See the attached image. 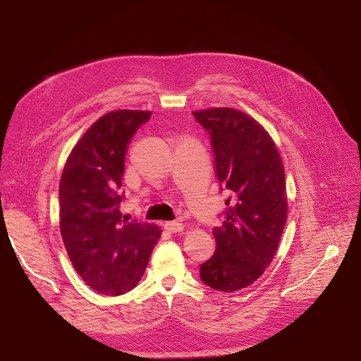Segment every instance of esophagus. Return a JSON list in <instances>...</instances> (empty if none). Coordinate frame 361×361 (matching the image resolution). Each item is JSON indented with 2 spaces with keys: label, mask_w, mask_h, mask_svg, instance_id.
<instances>
[{
  "label": "esophagus",
  "mask_w": 361,
  "mask_h": 361,
  "mask_svg": "<svg viewBox=\"0 0 361 361\" xmlns=\"http://www.w3.org/2000/svg\"><path fill=\"white\" fill-rule=\"evenodd\" d=\"M164 228L169 233H180L184 230V225L180 222H165Z\"/></svg>",
  "instance_id": "34e87169"
}]
</instances>
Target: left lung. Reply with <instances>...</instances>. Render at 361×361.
<instances>
[{
    "label": "left lung",
    "instance_id": "1",
    "mask_svg": "<svg viewBox=\"0 0 361 361\" xmlns=\"http://www.w3.org/2000/svg\"><path fill=\"white\" fill-rule=\"evenodd\" d=\"M209 133L218 181L231 192L215 255L200 264L207 287L233 293L252 286L272 262L287 222L286 173L279 152L256 120L234 108L195 111Z\"/></svg>",
    "mask_w": 361,
    "mask_h": 361
}]
</instances>
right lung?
I'll list each match as a JSON object with an SVG mask.
<instances>
[{
    "mask_svg": "<svg viewBox=\"0 0 361 361\" xmlns=\"http://www.w3.org/2000/svg\"><path fill=\"white\" fill-rule=\"evenodd\" d=\"M149 111H111L71 150L60 181V230L73 267L104 295L137 286L161 237L155 224L128 221L120 211L127 146Z\"/></svg>",
    "mask_w": 361,
    "mask_h": 361,
    "instance_id": "right-lung-1",
    "label": "right lung"
}]
</instances>
